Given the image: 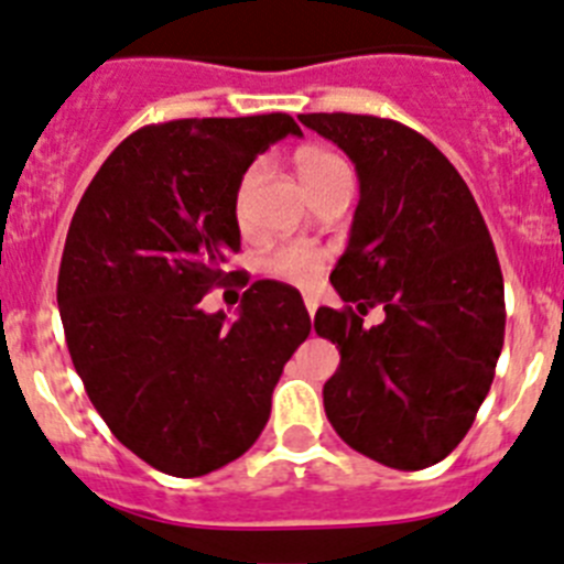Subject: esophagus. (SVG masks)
Masks as SVG:
<instances>
[{
    "label": "esophagus",
    "mask_w": 564,
    "mask_h": 564,
    "mask_svg": "<svg viewBox=\"0 0 564 564\" xmlns=\"http://www.w3.org/2000/svg\"><path fill=\"white\" fill-rule=\"evenodd\" d=\"M306 312L312 314V317L314 312H317V297H314V294H306Z\"/></svg>",
    "instance_id": "esophagus-1"
}]
</instances>
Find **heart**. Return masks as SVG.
I'll list each match as a JSON object with an SVG mask.
<instances>
[{
	"instance_id": "1",
	"label": "heart",
	"mask_w": 564,
	"mask_h": 564,
	"mask_svg": "<svg viewBox=\"0 0 564 564\" xmlns=\"http://www.w3.org/2000/svg\"><path fill=\"white\" fill-rule=\"evenodd\" d=\"M297 174H301L303 185H306L308 194H317L323 187L334 185L339 180H354L351 169L343 156H337L334 151L326 149H303L297 154ZM263 176V165H250V169L241 174L236 187V199H232V213H236V221L241 227L247 225V216H250L252 196H256V187ZM323 263L326 256L314 247L303 245H289L281 250L270 252L263 258V272L275 281L294 283V286H312L317 283V278L323 275Z\"/></svg>"
}]
</instances>
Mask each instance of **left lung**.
<instances>
[{
	"label": "left lung",
	"mask_w": 564,
	"mask_h": 564,
	"mask_svg": "<svg viewBox=\"0 0 564 564\" xmlns=\"http://www.w3.org/2000/svg\"><path fill=\"white\" fill-rule=\"evenodd\" d=\"M301 123L337 143L359 176L348 250L332 283L348 306L317 308L339 348L323 404L345 444L393 469H424L469 433L503 348V272L475 196L427 137L373 115ZM382 305L379 327L361 326Z\"/></svg>",
	"instance_id": "left-lung-1"
}]
</instances>
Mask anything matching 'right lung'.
Here are the masks:
<instances>
[{
  "label": "right lung",
  "mask_w": 564,
  "mask_h": 564,
  "mask_svg": "<svg viewBox=\"0 0 564 564\" xmlns=\"http://www.w3.org/2000/svg\"><path fill=\"white\" fill-rule=\"evenodd\" d=\"M301 126L283 111L185 118L129 134L75 207L58 270L69 357L137 458L199 478L245 455L312 332L297 289L256 281L241 312L205 314L241 250L232 199L258 154Z\"/></svg>",
  "instance_id": "obj_1"
}]
</instances>
